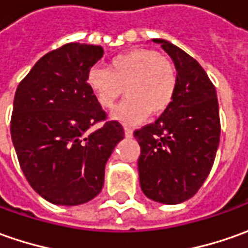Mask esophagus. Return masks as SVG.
<instances>
[{"instance_id":"esophagus-1","label":"esophagus","mask_w":248,"mask_h":248,"mask_svg":"<svg viewBox=\"0 0 248 248\" xmlns=\"http://www.w3.org/2000/svg\"><path fill=\"white\" fill-rule=\"evenodd\" d=\"M124 136L127 137V139H132L133 137V130L130 127H124Z\"/></svg>"}]
</instances>
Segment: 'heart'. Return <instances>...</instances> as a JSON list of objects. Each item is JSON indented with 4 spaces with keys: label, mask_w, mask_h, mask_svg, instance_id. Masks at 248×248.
Here are the masks:
<instances>
[{
    "label": "heart",
    "mask_w": 248,
    "mask_h": 248,
    "mask_svg": "<svg viewBox=\"0 0 248 248\" xmlns=\"http://www.w3.org/2000/svg\"><path fill=\"white\" fill-rule=\"evenodd\" d=\"M86 83L97 103L106 109L124 100L111 116L124 124L142 122L148 114L159 115L170 107L177 89L173 63L152 49H133L112 57L107 68H90Z\"/></svg>",
    "instance_id": "obj_1"
}]
</instances>
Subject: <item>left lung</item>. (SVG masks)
Masks as SVG:
<instances>
[{
	"label": "left lung",
	"mask_w": 248,
	"mask_h": 248,
	"mask_svg": "<svg viewBox=\"0 0 248 248\" xmlns=\"http://www.w3.org/2000/svg\"><path fill=\"white\" fill-rule=\"evenodd\" d=\"M152 41L171 57L177 89L170 107L134 132L140 185L151 201L178 204L198 192L214 163L221 133L217 93L193 57L166 39Z\"/></svg>",
	"instance_id": "left-lung-1"
}]
</instances>
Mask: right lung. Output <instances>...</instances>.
<instances>
[{
  "instance_id": "1",
  "label": "right lung",
  "mask_w": 248,
  "mask_h": 248,
  "mask_svg": "<svg viewBox=\"0 0 248 248\" xmlns=\"http://www.w3.org/2000/svg\"><path fill=\"white\" fill-rule=\"evenodd\" d=\"M97 45L71 42L41 57L20 82L13 100L11 136L32 189L59 206H77L97 196L122 124L107 121L86 83L103 57Z\"/></svg>"
}]
</instances>
